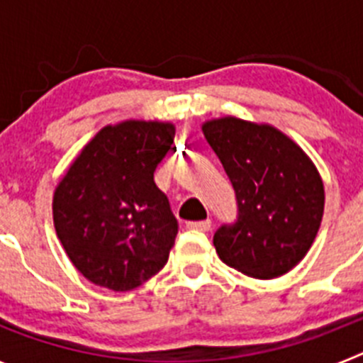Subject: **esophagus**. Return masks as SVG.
Masks as SVG:
<instances>
[{
  "label": "esophagus",
  "mask_w": 363,
  "mask_h": 363,
  "mask_svg": "<svg viewBox=\"0 0 363 363\" xmlns=\"http://www.w3.org/2000/svg\"><path fill=\"white\" fill-rule=\"evenodd\" d=\"M211 227H213V223H211V220H201V221H189V223H187V229H194V230H203V233H207V230H211Z\"/></svg>",
  "instance_id": "obj_1"
}]
</instances>
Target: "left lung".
Instances as JSON below:
<instances>
[{"label":"left lung","mask_w":363,"mask_h":363,"mask_svg":"<svg viewBox=\"0 0 363 363\" xmlns=\"http://www.w3.org/2000/svg\"><path fill=\"white\" fill-rule=\"evenodd\" d=\"M236 192L238 220L214 233L223 264L278 278L313 245L323 216V182L311 158L272 125L234 116L201 125Z\"/></svg>","instance_id":"1"}]
</instances>
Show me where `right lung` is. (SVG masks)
I'll return each instance as SVG.
<instances>
[{"instance_id":"add662e5","label":"right lung","mask_w":363,"mask_h":363,"mask_svg":"<svg viewBox=\"0 0 363 363\" xmlns=\"http://www.w3.org/2000/svg\"><path fill=\"white\" fill-rule=\"evenodd\" d=\"M174 125L127 120L86 143L57 184L54 227L83 277L111 291L136 289L169 259L178 221L154 171Z\"/></svg>"}]
</instances>
